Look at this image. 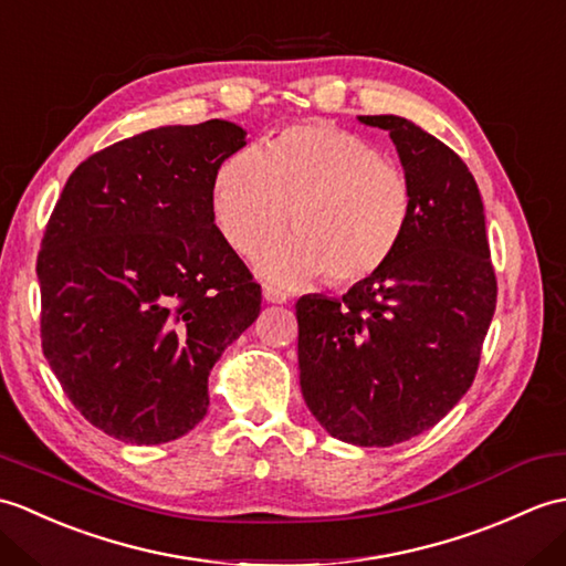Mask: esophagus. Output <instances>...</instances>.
Here are the masks:
<instances>
[{"label": "esophagus", "mask_w": 566, "mask_h": 566, "mask_svg": "<svg viewBox=\"0 0 566 566\" xmlns=\"http://www.w3.org/2000/svg\"><path fill=\"white\" fill-rule=\"evenodd\" d=\"M262 298H265L268 304H286L289 294L280 292V289H274V286H265L262 289Z\"/></svg>", "instance_id": "1"}]
</instances>
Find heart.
<instances>
[{
    "instance_id": "b5f03b06",
    "label": "heart",
    "mask_w": 566,
    "mask_h": 566,
    "mask_svg": "<svg viewBox=\"0 0 566 566\" xmlns=\"http://www.w3.org/2000/svg\"><path fill=\"white\" fill-rule=\"evenodd\" d=\"M214 221L235 253L255 258L292 214V239L260 260L268 280L296 286L325 274L357 284L384 270L412 219V186L384 151L333 125L286 127L268 154L245 147L214 178Z\"/></svg>"
}]
</instances>
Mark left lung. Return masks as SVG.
<instances>
[{"label": "left lung", "mask_w": 566, "mask_h": 566, "mask_svg": "<svg viewBox=\"0 0 566 566\" xmlns=\"http://www.w3.org/2000/svg\"><path fill=\"white\" fill-rule=\"evenodd\" d=\"M388 129L412 186V219L388 265L343 298L296 301L301 392L331 437L392 446L449 415L478 374L496 306L484 207L468 166L398 115Z\"/></svg>", "instance_id": "1"}]
</instances>
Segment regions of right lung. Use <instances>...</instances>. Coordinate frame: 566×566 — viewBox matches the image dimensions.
I'll list each match as a JSON object with an SVG mask.
<instances>
[{"label": "right lung", "mask_w": 566, "mask_h": 566, "mask_svg": "<svg viewBox=\"0 0 566 566\" xmlns=\"http://www.w3.org/2000/svg\"><path fill=\"white\" fill-rule=\"evenodd\" d=\"M245 147L227 120L149 129L78 164L38 253L43 354L108 437L151 446L207 415V378L260 313L214 223V178Z\"/></svg>", "instance_id": "right-lung-1"}]
</instances>
